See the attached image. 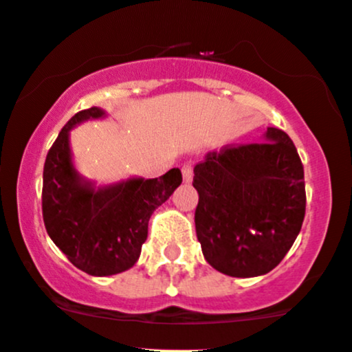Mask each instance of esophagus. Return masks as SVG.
Masks as SVG:
<instances>
[{"label": "esophagus", "mask_w": 352, "mask_h": 352, "mask_svg": "<svg viewBox=\"0 0 352 352\" xmlns=\"http://www.w3.org/2000/svg\"><path fill=\"white\" fill-rule=\"evenodd\" d=\"M182 177L186 182H190V180H192L194 170H192V165H190V163H186V165L182 166Z\"/></svg>", "instance_id": "obj_1"}]
</instances>
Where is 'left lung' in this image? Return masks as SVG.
<instances>
[{
    "label": "left lung",
    "instance_id": "8db88e82",
    "mask_svg": "<svg viewBox=\"0 0 352 352\" xmlns=\"http://www.w3.org/2000/svg\"><path fill=\"white\" fill-rule=\"evenodd\" d=\"M196 233L204 258L232 278L267 274L285 258L305 219L303 163L285 131L232 144L194 166Z\"/></svg>",
    "mask_w": 352,
    "mask_h": 352
}]
</instances>
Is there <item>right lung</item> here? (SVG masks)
I'll list each match as a JSON object with an SVG mask.
<instances>
[{
	"instance_id": "add662e5",
	"label": "right lung",
	"mask_w": 352,
	"mask_h": 352,
	"mask_svg": "<svg viewBox=\"0 0 352 352\" xmlns=\"http://www.w3.org/2000/svg\"><path fill=\"white\" fill-rule=\"evenodd\" d=\"M104 116V110L91 107L67 120L45 156L42 182V216L49 236L74 267L90 276L133 267L146 242L151 214L182 184L179 168L158 179H129L100 189L85 182L71 160L69 131Z\"/></svg>"
}]
</instances>
